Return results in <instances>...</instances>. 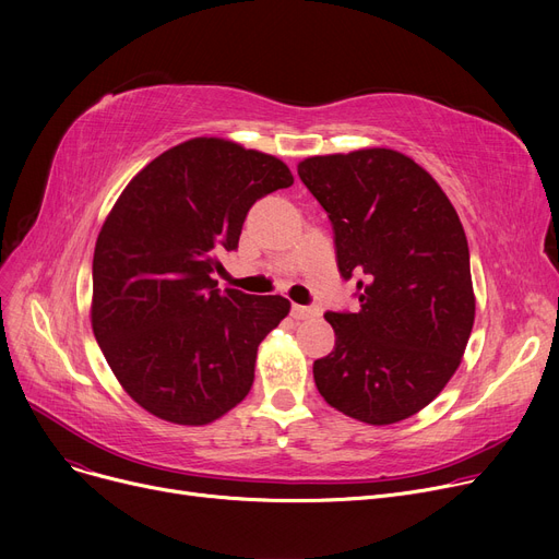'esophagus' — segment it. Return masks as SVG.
I'll return each instance as SVG.
<instances>
[{
    "label": "esophagus",
    "mask_w": 559,
    "mask_h": 559,
    "mask_svg": "<svg viewBox=\"0 0 559 559\" xmlns=\"http://www.w3.org/2000/svg\"><path fill=\"white\" fill-rule=\"evenodd\" d=\"M292 317H295V319H314V317H319V308H314V306H292Z\"/></svg>",
    "instance_id": "1"
}]
</instances>
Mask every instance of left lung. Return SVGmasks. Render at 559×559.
<instances>
[{
	"label": "left lung",
	"instance_id": "1",
	"mask_svg": "<svg viewBox=\"0 0 559 559\" xmlns=\"http://www.w3.org/2000/svg\"><path fill=\"white\" fill-rule=\"evenodd\" d=\"M299 176L329 213L358 312H326L335 346L314 360L319 394L350 419L417 415L455 373L474 329L468 245L432 176L394 150L312 156Z\"/></svg>",
	"mask_w": 559,
	"mask_h": 559
}]
</instances>
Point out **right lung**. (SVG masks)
I'll use <instances>...</instances> for the list:
<instances>
[{"instance_id":"right-lung-1","label":"right lung","mask_w":559,"mask_h":559,"mask_svg":"<svg viewBox=\"0 0 559 559\" xmlns=\"http://www.w3.org/2000/svg\"><path fill=\"white\" fill-rule=\"evenodd\" d=\"M295 183L287 165L222 138H192L140 169L108 213L93 258L91 321L124 392L179 426L224 417L253 385L258 344L283 297L217 289L251 205Z\"/></svg>"}]
</instances>
